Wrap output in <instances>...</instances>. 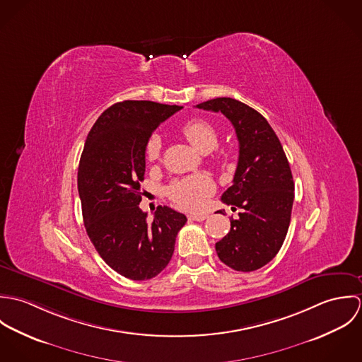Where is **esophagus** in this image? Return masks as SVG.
<instances>
[{
	"label": "esophagus",
	"mask_w": 362,
	"mask_h": 362,
	"mask_svg": "<svg viewBox=\"0 0 362 362\" xmlns=\"http://www.w3.org/2000/svg\"><path fill=\"white\" fill-rule=\"evenodd\" d=\"M188 217H189V220H194V221H204V220H206L207 214L206 213H199V214H189Z\"/></svg>",
	"instance_id": "1"
}]
</instances>
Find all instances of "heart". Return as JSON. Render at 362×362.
<instances>
[{"mask_svg":"<svg viewBox=\"0 0 362 362\" xmlns=\"http://www.w3.org/2000/svg\"><path fill=\"white\" fill-rule=\"evenodd\" d=\"M184 138L201 153H209L218 145V132L216 127L204 118H191L181 127ZM161 152V139L152 135L145 145V156L149 161H156ZM214 189L213 181L205 174H195L174 181L167 188V195L177 206L187 210L201 207L204 199Z\"/></svg>","mask_w":362,"mask_h":362,"instance_id":"1","label":"heart"}]
</instances>
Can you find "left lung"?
Instances as JSON below:
<instances>
[{"instance_id":"obj_1","label":"left lung","mask_w":362,"mask_h":362,"mask_svg":"<svg viewBox=\"0 0 362 362\" xmlns=\"http://www.w3.org/2000/svg\"><path fill=\"white\" fill-rule=\"evenodd\" d=\"M198 108L221 112L233 124L240 155L233 185L221 201L240 218L216 243L220 260L237 272H254L277 255L288 231L294 181L283 146L257 110L231 98H217ZM221 213V210H218Z\"/></svg>"}]
</instances>
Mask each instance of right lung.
I'll return each instance as SVG.
<instances>
[{"instance_id":"obj_1","label":"right lung","mask_w":362,"mask_h":362,"mask_svg":"<svg viewBox=\"0 0 362 362\" xmlns=\"http://www.w3.org/2000/svg\"><path fill=\"white\" fill-rule=\"evenodd\" d=\"M181 105L149 100L112 104L92 127L78 168V191L86 233L104 262L131 280H149L170 262L187 217L168 206L152 223L139 204L145 145Z\"/></svg>"}]
</instances>
